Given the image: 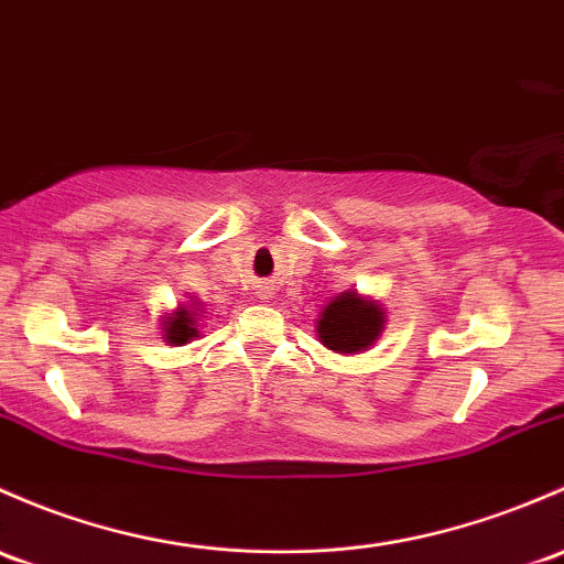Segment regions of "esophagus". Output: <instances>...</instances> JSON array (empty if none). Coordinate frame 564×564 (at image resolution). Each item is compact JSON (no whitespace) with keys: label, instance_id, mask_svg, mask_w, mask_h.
I'll return each instance as SVG.
<instances>
[{"label":"esophagus","instance_id":"esophagus-1","mask_svg":"<svg viewBox=\"0 0 564 564\" xmlns=\"http://www.w3.org/2000/svg\"><path fill=\"white\" fill-rule=\"evenodd\" d=\"M257 297L262 300V302H267V300L272 297V286H270V283H259V286H257Z\"/></svg>","mask_w":564,"mask_h":564}]
</instances>
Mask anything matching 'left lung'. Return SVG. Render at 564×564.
<instances>
[{
  "mask_svg": "<svg viewBox=\"0 0 564 564\" xmlns=\"http://www.w3.org/2000/svg\"><path fill=\"white\" fill-rule=\"evenodd\" d=\"M387 329V311L378 300L361 297L357 289L337 294L322 307L316 335L324 348L335 354H365L381 340Z\"/></svg>",
  "mask_w": 564,
  "mask_h": 564,
  "instance_id": "1",
  "label": "left lung"
}]
</instances>
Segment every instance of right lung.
Wrapping results in <instances>:
<instances>
[{"mask_svg": "<svg viewBox=\"0 0 564 564\" xmlns=\"http://www.w3.org/2000/svg\"><path fill=\"white\" fill-rule=\"evenodd\" d=\"M199 318H203V307L194 297L177 305L173 313H167L162 322V340L170 346H186V343L199 337Z\"/></svg>", "mask_w": 564, "mask_h": 564, "instance_id": "obj_1", "label": "right lung"}]
</instances>
